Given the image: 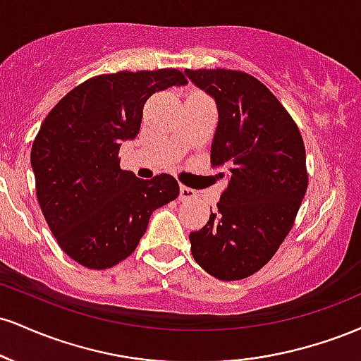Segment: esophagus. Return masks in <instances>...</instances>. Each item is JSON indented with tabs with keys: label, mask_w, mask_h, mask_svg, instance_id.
<instances>
[{
	"label": "esophagus",
	"mask_w": 361,
	"mask_h": 361,
	"mask_svg": "<svg viewBox=\"0 0 361 361\" xmlns=\"http://www.w3.org/2000/svg\"><path fill=\"white\" fill-rule=\"evenodd\" d=\"M195 197H197V192H195L193 188H188V186H185V185L180 186V200H183V202L193 200Z\"/></svg>",
	"instance_id": "34e87169"
}]
</instances>
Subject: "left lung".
Segmentation results:
<instances>
[{"label": "left lung", "instance_id": "1", "mask_svg": "<svg viewBox=\"0 0 361 361\" xmlns=\"http://www.w3.org/2000/svg\"><path fill=\"white\" fill-rule=\"evenodd\" d=\"M217 102L210 163L226 168L217 212L190 233L192 255L207 273L233 281L273 258L307 192L305 146L295 120L258 78L234 69H186Z\"/></svg>", "mask_w": 361, "mask_h": 361}]
</instances>
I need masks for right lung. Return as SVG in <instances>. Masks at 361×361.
<instances>
[{"mask_svg": "<svg viewBox=\"0 0 361 361\" xmlns=\"http://www.w3.org/2000/svg\"><path fill=\"white\" fill-rule=\"evenodd\" d=\"M173 85H186L175 68L90 78L61 98L35 135L37 202L61 250L90 270L130 256L151 214L180 195L171 175L140 180L118 163L120 142L139 134L144 103Z\"/></svg>", "mask_w": 361, "mask_h": 361, "instance_id": "right-lung-1", "label": "right lung"}]
</instances>
